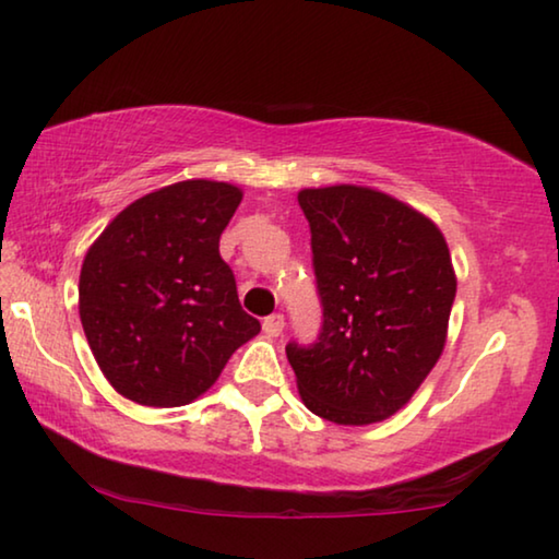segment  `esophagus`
Wrapping results in <instances>:
<instances>
[{
  "instance_id": "34e87169",
  "label": "esophagus",
  "mask_w": 559,
  "mask_h": 559,
  "mask_svg": "<svg viewBox=\"0 0 559 559\" xmlns=\"http://www.w3.org/2000/svg\"><path fill=\"white\" fill-rule=\"evenodd\" d=\"M283 328H286V320H283L281 313L269 316L266 320H263V333H266L269 337H278L283 333Z\"/></svg>"
}]
</instances>
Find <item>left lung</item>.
<instances>
[{
	"label": "left lung",
	"instance_id": "obj_1",
	"mask_svg": "<svg viewBox=\"0 0 559 559\" xmlns=\"http://www.w3.org/2000/svg\"><path fill=\"white\" fill-rule=\"evenodd\" d=\"M323 333L286 347L302 404L340 427L384 421L439 362L456 298L449 243L427 214L365 185L306 187Z\"/></svg>",
	"mask_w": 559,
	"mask_h": 559
}]
</instances>
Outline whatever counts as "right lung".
<instances>
[{"label": "right lung", "mask_w": 559, "mask_h": 559, "mask_svg": "<svg viewBox=\"0 0 559 559\" xmlns=\"http://www.w3.org/2000/svg\"><path fill=\"white\" fill-rule=\"evenodd\" d=\"M241 187L185 179L128 204L91 243L81 325L112 390L143 406H185L219 380L261 323L243 313L219 236Z\"/></svg>", "instance_id": "add662e5"}]
</instances>
